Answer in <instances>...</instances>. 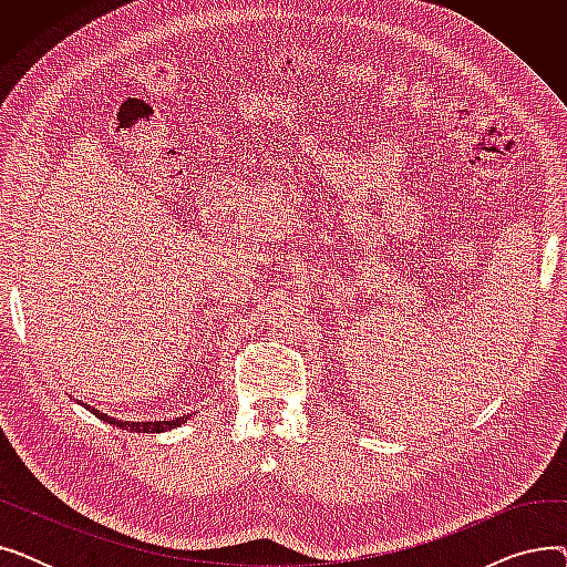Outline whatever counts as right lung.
<instances>
[{
    "mask_svg": "<svg viewBox=\"0 0 567 567\" xmlns=\"http://www.w3.org/2000/svg\"><path fill=\"white\" fill-rule=\"evenodd\" d=\"M78 404H82L86 411H92L96 419H101V421H105V423H110V425H116V427H122V430H131V432H146V434H161V432H167V430H174V427H182L184 423H188L190 421V415H176V419H169V421H122V419H112V415H107V413H103V411H99V409H94V406H89V404H84V402H80L78 400Z\"/></svg>",
    "mask_w": 567,
    "mask_h": 567,
    "instance_id": "add662e5",
    "label": "right lung"
}]
</instances>
